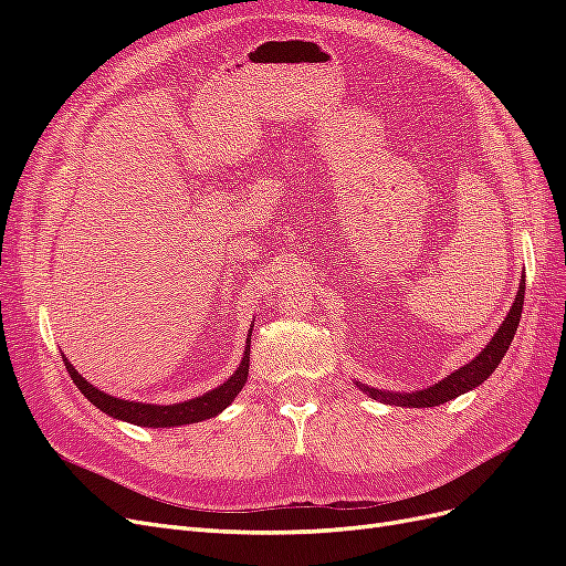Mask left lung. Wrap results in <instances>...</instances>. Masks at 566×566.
Segmentation results:
<instances>
[{
  "mask_svg": "<svg viewBox=\"0 0 566 566\" xmlns=\"http://www.w3.org/2000/svg\"><path fill=\"white\" fill-rule=\"evenodd\" d=\"M522 304H524V276L520 281L515 302H512V310L507 312L505 321L499 325V331H495L489 345L479 352L470 364L460 366L455 373L447 375V378L434 382L432 387L418 389V391H387V389H375V387L358 385V382H356V387L364 394H368L370 399L380 401V403H389V406L430 408V406L447 403V401L460 397V394H465V391L482 385L489 375L499 368L507 347L512 345V337H515V333H517V325L522 318Z\"/></svg>",
  "mask_w": 566,
  "mask_h": 566,
  "instance_id": "obj_1",
  "label": "left lung"
}]
</instances>
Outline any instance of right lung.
<instances>
[{
	"instance_id": "add662e5",
	"label": "right lung",
	"mask_w": 566,
	"mask_h": 566,
	"mask_svg": "<svg viewBox=\"0 0 566 566\" xmlns=\"http://www.w3.org/2000/svg\"><path fill=\"white\" fill-rule=\"evenodd\" d=\"M254 325V323H252ZM252 325H250V333H248V342H245V352L241 364H238L235 373L231 378L219 385L210 391H205L202 397L196 399H188L181 403H169V406H160V403H144V401H127V399H117L111 397V394L101 391L98 387H94L92 382H87L82 378V375L75 370V366L67 361L65 354L63 356V364L71 373L73 382L77 385V389L87 397L98 410H104L111 418L115 420H125L132 424H139V427H179V424H191V422H200V420H208L219 416L221 410H224L235 397L238 391H241L248 382V368H250V339H252Z\"/></svg>"
}]
</instances>
